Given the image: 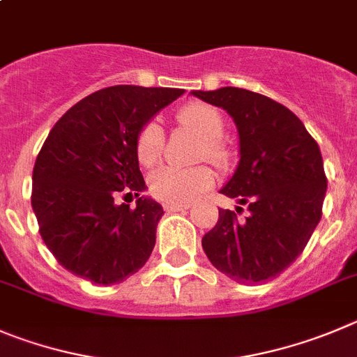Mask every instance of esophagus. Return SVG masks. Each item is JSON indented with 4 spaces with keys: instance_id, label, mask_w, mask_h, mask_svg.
Returning <instances> with one entry per match:
<instances>
[{
    "instance_id": "1",
    "label": "esophagus",
    "mask_w": 357,
    "mask_h": 357,
    "mask_svg": "<svg viewBox=\"0 0 357 357\" xmlns=\"http://www.w3.org/2000/svg\"><path fill=\"white\" fill-rule=\"evenodd\" d=\"M190 204H171V202H167V204H163V209L167 213H176V211H185V209H188Z\"/></svg>"
}]
</instances>
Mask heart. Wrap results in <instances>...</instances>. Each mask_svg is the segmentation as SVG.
<instances>
[{"instance_id":"heart-1","label":"heart","mask_w":357,"mask_h":357,"mask_svg":"<svg viewBox=\"0 0 357 357\" xmlns=\"http://www.w3.org/2000/svg\"><path fill=\"white\" fill-rule=\"evenodd\" d=\"M178 121L190 132L202 139V155L218 167L231 162V151L222 141L224 119L216 109L206 103H190L178 114ZM163 132L156 121L146 123L135 141V153L144 167H151L162 156ZM215 183L211 169L206 165L192 169H178L165 165L149 176V190L156 199L171 204H186L192 199L211 188Z\"/></svg>"}]
</instances>
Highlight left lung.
I'll list each match as a JSON object with an SVG mask.
<instances>
[{
	"mask_svg": "<svg viewBox=\"0 0 357 357\" xmlns=\"http://www.w3.org/2000/svg\"><path fill=\"white\" fill-rule=\"evenodd\" d=\"M192 95L227 111L238 126V169L220 194L250 211L239 222L220 209L202 248L238 284L268 282L298 259L321 222L328 188L321 149L301 119L268 96L241 88Z\"/></svg>",
	"mask_w": 357,
	"mask_h": 357,
	"instance_id": "left-lung-1",
	"label": "left lung"
}]
</instances>
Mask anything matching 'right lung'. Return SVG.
Returning <instances> with one entry per match:
<instances>
[{
  "instance_id": "right-lung-1",
  "label": "right lung",
  "mask_w": 357,
  "mask_h": 357,
  "mask_svg": "<svg viewBox=\"0 0 357 357\" xmlns=\"http://www.w3.org/2000/svg\"><path fill=\"white\" fill-rule=\"evenodd\" d=\"M185 89L111 86L58 119L33 169L31 206L56 261L91 284H121L153 252L163 209L149 197L136 208L114 197L146 190L135 141L142 126Z\"/></svg>"
}]
</instances>
